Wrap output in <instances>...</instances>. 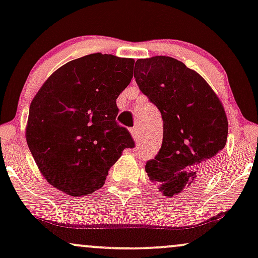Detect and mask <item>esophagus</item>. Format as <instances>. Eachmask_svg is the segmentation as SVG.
<instances>
[{"mask_svg":"<svg viewBox=\"0 0 258 258\" xmlns=\"http://www.w3.org/2000/svg\"><path fill=\"white\" fill-rule=\"evenodd\" d=\"M131 135H132V138L135 139V141H138V138H139L138 128H132L131 130Z\"/></svg>","mask_w":258,"mask_h":258,"instance_id":"34e87169","label":"esophagus"}]
</instances>
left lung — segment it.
I'll list each match as a JSON object with an SVG mask.
<instances>
[{"instance_id": "1", "label": "left lung", "mask_w": 258, "mask_h": 258, "mask_svg": "<svg viewBox=\"0 0 258 258\" xmlns=\"http://www.w3.org/2000/svg\"><path fill=\"white\" fill-rule=\"evenodd\" d=\"M135 79L164 121L162 146L146 171L166 198L193 190L217 167L226 146L223 104L203 76L166 55L138 59Z\"/></svg>"}]
</instances>
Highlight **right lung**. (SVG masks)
Listing matches in <instances>:
<instances>
[{
    "mask_svg": "<svg viewBox=\"0 0 258 258\" xmlns=\"http://www.w3.org/2000/svg\"><path fill=\"white\" fill-rule=\"evenodd\" d=\"M135 59L85 55L44 81L29 110L25 137L47 182L70 197L102 188L123 149L135 146L116 122V99L133 78Z\"/></svg>",
    "mask_w": 258,
    "mask_h": 258,
    "instance_id": "obj_1",
    "label": "right lung"
}]
</instances>
